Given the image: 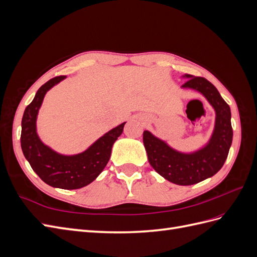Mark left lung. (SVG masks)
<instances>
[{
  "label": "left lung",
  "mask_w": 257,
  "mask_h": 257,
  "mask_svg": "<svg viewBox=\"0 0 257 257\" xmlns=\"http://www.w3.org/2000/svg\"><path fill=\"white\" fill-rule=\"evenodd\" d=\"M188 79L183 89H192L203 94L215 111L212 135L208 143L193 152H181L166 142L144 132V146L148 161L159 175L178 185H192L214 176L227 159L232 142L231 113L227 103L214 85L203 77L185 74Z\"/></svg>",
  "instance_id": "left-lung-1"
}]
</instances>
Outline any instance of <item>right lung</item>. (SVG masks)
Returning a JSON list of instances; mask_svg holds the SVG:
<instances>
[{
	"mask_svg": "<svg viewBox=\"0 0 257 257\" xmlns=\"http://www.w3.org/2000/svg\"><path fill=\"white\" fill-rule=\"evenodd\" d=\"M65 78L66 76L54 77L38 89L23 113L20 142L23 155L45 183L53 188L76 190L90 184L103 172L110 159L112 146L122 134L126 122L107 132L78 154H60L46 146L37 135V114L46 93Z\"/></svg>",
	"mask_w": 257,
	"mask_h": 257,
	"instance_id": "obj_1",
	"label": "right lung"
}]
</instances>
